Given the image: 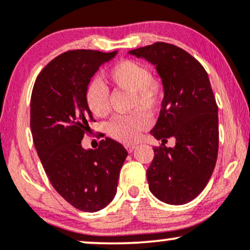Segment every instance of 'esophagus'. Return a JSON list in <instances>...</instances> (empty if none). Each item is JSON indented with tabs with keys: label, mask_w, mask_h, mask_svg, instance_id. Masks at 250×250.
<instances>
[{
	"label": "esophagus",
	"mask_w": 250,
	"mask_h": 250,
	"mask_svg": "<svg viewBox=\"0 0 250 250\" xmlns=\"http://www.w3.org/2000/svg\"><path fill=\"white\" fill-rule=\"evenodd\" d=\"M125 148H127V150L129 151V153H131V151H133L134 149L136 148V146H135V145H127V146H125Z\"/></svg>",
	"instance_id": "esophagus-1"
}]
</instances>
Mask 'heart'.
Instances as JSON below:
<instances>
[{"label": "heart", "mask_w": 250, "mask_h": 250, "mask_svg": "<svg viewBox=\"0 0 250 250\" xmlns=\"http://www.w3.org/2000/svg\"><path fill=\"white\" fill-rule=\"evenodd\" d=\"M109 83L115 89L133 93L130 109L136 111L129 116L115 117L108 125V133L123 143L136 141L140 133L150 125L147 114L155 113L165 95V85L157 77L151 76L146 64L134 60H122L107 73ZM88 108L95 116H104L109 110V93L102 82L94 80L85 89Z\"/></svg>", "instance_id": "heart-1"}]
</instances>
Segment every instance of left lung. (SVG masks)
<instances>
[{
  "instance_id": "8db88e82",
  "label": "left lung",
  "mask_w": 250,
  "mask_h": 250,
  "mask_svg": "<svg viewBox=\"0 0 250 250\" xmlns=\"http://www.w3.org/2000/svg\"><path fill=\"white\" fill-rule=\"evenodd\" d=\"M155 65L165 85L161 110L150 134L161 140L147 169L149 190L168 205L190 202L207 186L219 151V115L207 71L190 54L156 42L130 50ZM169 137L175 147H166Z\"/></svg>"
}]
</instances>
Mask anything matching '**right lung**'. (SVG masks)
<instances>
[{
	"mask_svg": "<svg viewBox=\"0 0 250 250\" xmlns=\"http://www.w3.org/2000/svg\"><path fill=\"white\" fill-rule=\"evenodd\" d=\"M117 51L70 50L43 68L30 100V129L45 174L55 190L73 207L95 213L116 195L127 150L105 137L97 149L81 141L94 121L85 89L103 63Z\"/></svg>",
	"mask_w": 250,
	"mask_h": 250,
	"instance_id": "right-lung-1",
	"label": "right lung"
}]
</instances>
